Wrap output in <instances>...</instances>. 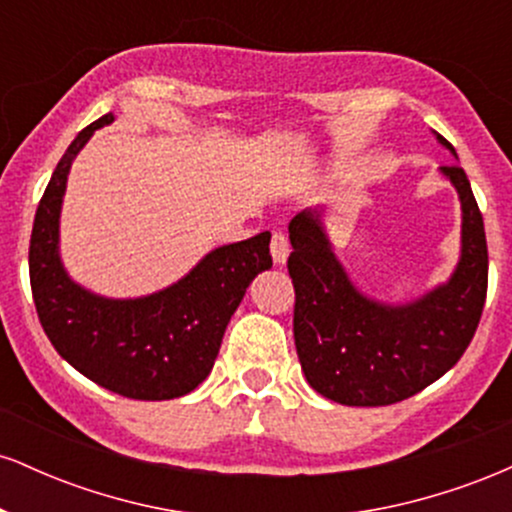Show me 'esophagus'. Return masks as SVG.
Segmentation results:
<instances>
[{"label":"esophagus","mask_w":512,"mask_h":512,"mask_svg":"<svg viewBox=\"0 0 512 512\" xmlns=\"http://www.w3.org/2000/svg\"><path fill=\"white\" fill-rule=\"evenodd\" d=\"M269 248H272V257H274L276 264H284L286 257H289V252H291L289 238H286L281 231L274 233V236H272V245H269Z\"/></svg>","instance_id":"obj_1"}]
</instances>
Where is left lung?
Listing matches in <instances>:
<instances>
[{"mask_svg":"<svg viewBox=\"0 0 512 512\" xmlns=\"http://www.w3.org/2000/svg\"><path fill=\"white\" fill-rule=\"evenodd\" d=\"M438 142L455 154L440 134ZM440 170L462 202V255L448 284L414 303L363 296L334 257L317 211H301L289 223L293 339L305 380L332 402H402L448 373L477 332L489 286L484 219L467 173L457 163Z\"/></svg>","mask_w":512,"mask_h":512,"instance_id":"obj_1","label":"left lung"}]
</instances>
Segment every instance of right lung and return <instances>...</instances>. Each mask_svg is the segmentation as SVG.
<instances>
[{
	"instance_id": "obj_1",
	"label": "right lung",
	"mask_w": 512,
	"mask_h": 512,
	"mask_svg": "<svg viewBox=\"0 0 512 512\" xmlns=\"http://www.w3.org/2000/svg\"><path fill=\"white\" fill-rule=\"evenodd\" d=\"M113 113L64 151L35 211L28 272L45 334L69 366L129 399L182 397L214 368L228 320L250 281L272 267L269 233L211 250L185 279L144 298L113 301L81 289L60 262V209L74 156Z\"/></svg>"
}]
</instances>
